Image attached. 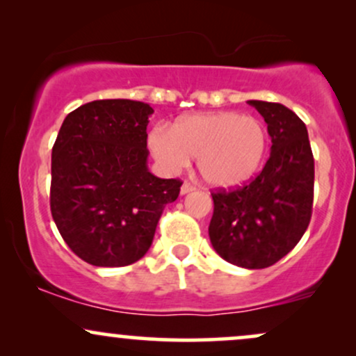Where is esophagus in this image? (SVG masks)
Masks as SVG:
<instances>
[{
	"label": "esophagus",
	"mask_w": 356,
	"mask_h": 356,
	"mask_svg": "<svg viewBox=\"0 0 356 356\" xmlns=\"http://www.w3.org/2000/svg\"><path fill=\"white\" fill-rule=\"evenodd\" d=\"M194 189H195V187L192 186V184H189V182H184V184H182V187H181V194H189V192H192Z\"/></svg>",
	"instance_id": "1"
}]
</instances>
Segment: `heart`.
Segmentation results:
<instances>
[{
	"label": "heart",
	"instance_id": "obj_1",
	"mask_svg": "<svg viewBox=\"0 0 356 356\" xmlns=\"http://www.w3.org/2000/svg\"><path fill=\"white\" fill-rule=\"evenodd\" d=\"M147 144L167 172H177L195 157L204 181L227 189L249 181L261 169L269 134L259 118L238 112L191 113L177 118L170 129L154 127Z\"/></svg>",
	"mask_w": 356,
	"mask_h": 356
}]
</instances>
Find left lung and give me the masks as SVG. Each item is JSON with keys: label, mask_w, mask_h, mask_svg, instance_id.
Here are the masks:
<instances>
[{"label": "left lung", "mask_w": 356, "mask_h": 356, "mask_svg": "<svg viewBox=\"0 0 356 356\" xmlns=\"http://www.w3.org/2000/svg\"><path fill=\"white\" fill-rule=\"evenodd\" d=\"M268 124L271 154L252 181L211 192L209 238L227 263L263 269L277 263L303 238L313 209L314 159L308 130L281 104L249 100Z\"/></svg>", "instance_id": "obj_1"}]
</instances>
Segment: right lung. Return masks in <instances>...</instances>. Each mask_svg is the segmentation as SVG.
<instances>
[{"label": "right lung", "instance_id": "right-lung-1", "mask_svg": "<svg viewBox=\"0 0 356 356\" xmlns=\"http://www.w3.org/2000/svg\"><path fill=\"white\" fill-rule=\"evenodd\" d=\"M154 110L136 100H95L65 117L51 150L50 209L68 248L93 266L118 268L149 251L179 179L147 167Z\"/></svg>", "mask_w": 356, "mask_h": 356}]
</instances>
